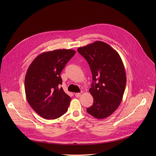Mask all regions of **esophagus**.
Listing matches in <instances>:
<instances>
[{
  "label": "esophagus",
  "mask_w": 156,
  "mask_h": 156,
  "mask_svg": "<svg viewBox=\"0 0 156 156\" xmlns=\"http://www.w3.org/2000/svg\"><path fill=\"white\" fill-rule=\"evenodd\" d=\"M75 96H76V97H80L81 96V93H76Z\"/></svg>",
  "instance_id": "obj_1"
}]
</instances>
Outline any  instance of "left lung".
<instances>
[{"label":"left lung","mask_w":156,"mask_h":156,"mask_svg":"<svg viewBox=\"0 0 156 156\" xmlns=\"http://www.w3.org/2000/svg\"><path fill=\"white\" fill-rule=\"evenodd\" d=\"M77 51L87 61L92 76L89 92L94 103L87 111L97 119L106 118L122 100L127 81L122 61L111 46L100 41L80 47Z\"/></svg>","instance_id":"obj_1"}]
</instances>
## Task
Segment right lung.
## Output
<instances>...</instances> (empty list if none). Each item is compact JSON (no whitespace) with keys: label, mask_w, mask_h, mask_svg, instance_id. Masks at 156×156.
<instances>
[{"label":"right lung","mask_w":156,"mask_h":156,"mask_svg":"<svg viewBox=\"0 0 156 156\" xmlns=\"http://www.w3.org/2000/svg\"><path fill=\"white\" fill-rule=\"evenodd\" d=\"M76 51L59 49L45 51L32 62L24 80L27 100L40 116L46 119L59 118L67 112L71 98L60 85L61 73Z\"/></svg>","instance_id":"obj_1"}]
</instances>
